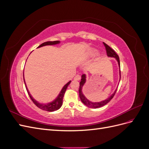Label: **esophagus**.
Masks as SVG:
<instances>
[{
    "label": "esophagus",
    "mask_w": 149,
    "mask_h": 149,
    "mask_svg": "<svg viewBox=\"0 0 149 149\" xmlns=\"http://www.w3.org/2000/svg\"><path fill=\"white\" fill-rule=\"evenodd\" d=\"M74 80H78V81L80 80V79H81V76H80V75H79V74L76 75L75 77L74 78Z\"/></svg>",
    "instance_id": "1"
}]
</instances>
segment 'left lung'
I'll return each mask as SVG.
<instances>
[{
    "label": "left lung",
    "instance_id": "8db88e82",
    "mask_svg": "<svg viewBox=\"0 0 149 149\" xmlns=\"http://www.w3.org/2000/svg\"><path fill=\"white\" fill-rule=\"evenodd\" d=\"M104 46L106 48V53H107V55L108 56H110V57H114L116 58L117 61H118V64L119 66L120 67V60H119V57L118 55V54H117L113 49H112L109 46H108L106 43H105L104 42H102ZM86 81V76L84 74L82 75V78L81 80V82L79 83V97L81 99V101L86 106H87L88 107H90V108H93V109H95V108H100L102 106H104V105H106V104H107L109 102L113 97L114 96L115 94L116 93L117 89L115 91V92L112 94L111 96L110 97H109L108 99H107L106 100L104 101H101L100 102H92L91 101H88L86 98L84 97V96L83 94L82 93V88L84 84L85 83Z\"/></svg>",
    "mask_w": 149,
    "mask_h": 149
}]
</instances>
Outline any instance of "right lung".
<instances>
[{
  "mask_svg": "<svg viewBox=\"0 0 149 149\" xmlns=\"http://www.w3.org/2000/svg\"><path fill=\"white\" fill-rule=\"evenodd\" d=\"M59 43H60V41H58H58L44 42L42 44L40 45L38 48L42 47L43 46H45V45H55V44ZM24 82H25V81H24ZM70 83H71V81L64 86V87L63 88L60 94L58 95V96L56 97L55 100H54L53 102H52L50 103L47 104H40L39 102H38L36 101L35 100H34L32 98V97H31V95L30 94L27 88H26V86H25V87H26V91H27V93L29 94V95L30 99L36 106H37L38 108H40V109H41L42 110L46 111H49V112H53V111H55L59 109L61 107V106H62L63 100V97H64V95H65V91H66V90L68 86V85L70 84Z\"/></svg>",
  "mask_w": 149,
  "mask_h": 149,
  "instance_id": "add662e5",
  "label": "right lung"
}]
</instances>
